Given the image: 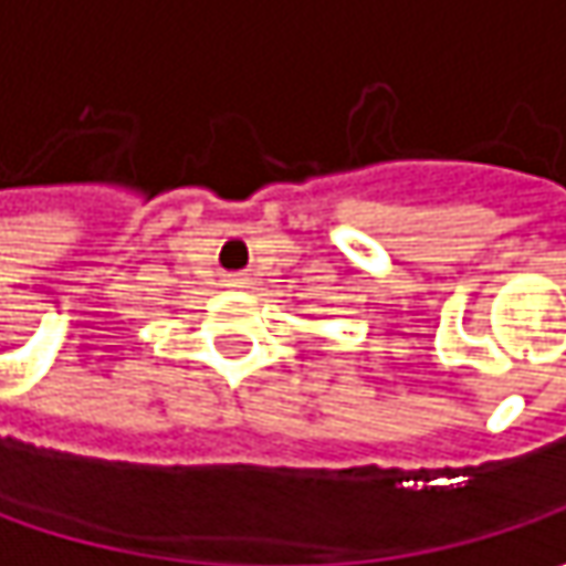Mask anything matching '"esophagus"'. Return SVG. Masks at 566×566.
Returning <instances> with one entry per match:
<instances>
[{"instance_id": "obj_1", "label": "esophagus", "mask_w": 566, "mask_h": 566, "mask_svg": "<svg viewBox=\"0 0 566 566\" xmlns=\"http://www.w3.org/2000/svg\"><path fill=\"white\" fill-rule=\"evenodd\" d=\"M227 284H230V287H242V284H245V275H227Z\"/></svg>"}]
</instances>
